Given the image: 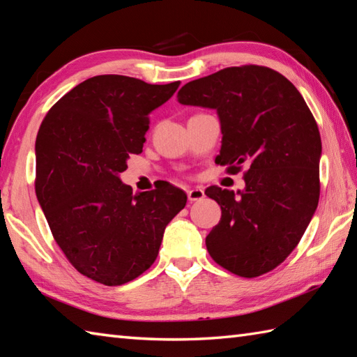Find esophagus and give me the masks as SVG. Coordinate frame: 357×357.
Instances as JSON below:
<instances>
[{"mask_svg":"<svg viewBox=\"0 0 357 357\" xmlns=\"http://www.w3.org/2000/svg\"><path fill=\"white\" fill-rule=\"evenodd\" d=\"M187 196H188V201L190 202H196V201H202L206 198V193L201 187H196V188H190V190H187Z\"/></svg>","mask_w":357,"mask_h":357,"instance_id":"esophagus-1","label":"esophagus"}]
</instances>
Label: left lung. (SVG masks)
Masks as SVG:
<instances>
[{"label":"left lung","instance_id":"1","mask_svg":"<svg viewBox=\"0 0 357 357\" xmlns=\"http://www.w3.org/2000/svg\"><path fill=\"white\" fill-rule=\"evenodd\" d=\"M178 101L215 109L216 162L230 173L248 167L244 190H206L222 210L206 238L210 256L242 278L271 271L299 244L319 202L322 142L312 112L284 75L252 64L187 82Z\"/></svg>","mask_w":357,"mask_h":357}]
</instances>
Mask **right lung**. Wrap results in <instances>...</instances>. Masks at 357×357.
I'll return each mask as SVG.
<instances>
[{"label": "right lung", "mask_w": 357, "mask_h": 357, "mask_svg": "<svg viewBox=\"0 0 357 357\" xmlns=\"http://www.w3.org/2000/svg\"><path fill=\"white\" fill-rule=\"evenodd\" d=\"M181 82L123 75L89 78L45 115L35 142L38 202L67 259L104 285H123L155 262L187 195L169 183L133 195L119 173L146 142L149 115Z\"/></svg>", "instance_id": "1"}]
</instances>
